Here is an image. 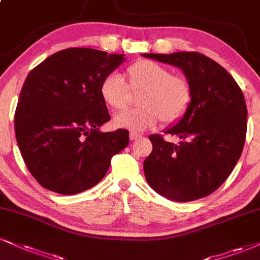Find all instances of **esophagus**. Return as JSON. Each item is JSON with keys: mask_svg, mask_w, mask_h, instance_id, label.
Instances as JSON below:
<instances>
[{"mask_svg": "<svg viewBox=\"0 0 260 260\" xmlns=\"http://www.w3.org/2000/svg\"><path fill=\"white\" fill-rule=\"evenodd\" d=\"M130 141H135V140H139L141 139V135L139 134H135V133H130Z\"/></svg>", "mask_w": 260, "mask_h": 260, "instance_id": "obj_1", "label": "esophagus"}]
</instances>
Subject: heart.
Masks as SVG:
<instances>
[{
  "label": "heart",
  "mask_w": 260,
  "mask_h": 260,
  "mask_svg": "<svg viewBox=\"0 0 260 260\" xmlns=\"http://www.w3.org/2000/svg\"><path fill=\"white\" fill-rule=\"evenodd\" d=\"M125 76L127 83L119 75L111 73L100 85L101 99L114 111L124 110L129 105L130 92L140 94L137 105L141 107L118 114L113 120L117 127L140 133L154 126L159 119L174 124L187 113L193 90L185 77L172 75L168 66L152 60L134 62Z\"/></svg>",
  "instance_id": "obj_1"
}]
</instances>
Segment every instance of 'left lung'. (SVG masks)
<instances>
[{"instance_id": "left-lung-1", "label": "left lung", "mask_w": 260, "mask_h": 260, "mask_svg": "<svg viewBox=\"0 0 260 260\" xmlns=\"http://www.w3.org/2000/svg\"><path fill=\"white\" fill-rule=\"evenodd\" d=\"M183 71L193 90L187 113L164 134L175 145L150 135L152 153L143 162L147 183L169 200L187 203L213 193L241 156L247 130L245 98L224 67L197 52L142 54Z\"/></svg>"}]
</instances>
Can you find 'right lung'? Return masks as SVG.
I'll return each mask as SVG.
<instances>
[{"label":"right lung","mask_w":260,"mask_h":260,"mask_svg":"<svg viewBox=\"0 0 260 260\" xmlns=\"http://www.w3.org/2000/svg\"><path fill=\"white\" fill-rule=\"evenodd\" d=\"M124 60V54L69 48L28 73L14 115L15 137L42 187L62 195L90 189L127 146L129 131L99 129L111 119L101 82Z\"/></svg>","instance_id":"add662e5"}]
</instances>
